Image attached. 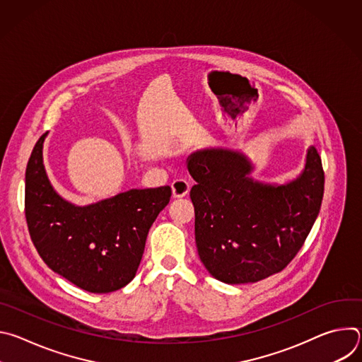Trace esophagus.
Returning a JSON list of instances; mask_svg holds the SVG:
<instances>
[{
	"instance_id": "obj_1",
	"label": "esophagus",
	"mask_w": 362,
	"mask_h": 362,
	"mask_svg": "<svg viewBox=\"0 0 362 362\" xmlns=\"http://www.w3.org/2000/svg\"><path fill=\"white\" fill-rule=\"evenodd\" d=\"M190 190V185L189 182H186L185 179H176L173 180L172 183V196L176 199V197H183L189 193Z\"/></svg>"
}]
</instances>
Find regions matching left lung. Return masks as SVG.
<instances>
[{"instance_id": "8db88e82", "label": "left lung", "mask_w": 362, "mask_h": 362, "mask_svg": "<svg viewBox=\"0 0 362 362\" xmlns=\"http://www.w3.org/2000/svg\"><path fill=\"white\" fill-rule=\"evenodd\" d=\"M186 165L196 182V247L208 272L230 285L281 272L321 209L325 177L317 148H308L302 172L284 185L253 179L250 158L229 147L194 151Z\"/></svg>"}]
</instances>
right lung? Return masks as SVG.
Wrapping results in <instances>:
<instances>
[{"instance_id": "obj_1", "label": "right lung", "mask_w": 362, "mask_h": 362, "mask_svg": "<svg viewBox=\"0 0 362 362\" xmlns=\"http://www.w3.org/2000/svg\"><path fill=\"white\" fill-rule=\"evenodd\" d=\"M45 137L35 143L25 170V219L38 255L51 271L84 291L107 293L126 286L172 189H130L77 206L62 197L47 176Z\"/></svg>"}]
</instances>
